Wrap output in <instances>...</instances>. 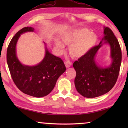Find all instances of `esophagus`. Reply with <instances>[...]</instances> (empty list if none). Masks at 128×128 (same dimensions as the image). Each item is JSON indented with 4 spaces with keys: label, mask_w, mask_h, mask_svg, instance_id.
<instances>
[{
    "label": "esophagus",
    "mask_w": 128,
    "mask_h": 128,
    "mask_svg": "<svg viewBox=\"0 0 128 128\" xmlns=\"http://www.w3.org/2000/svg\"><path fill=\"white\" fill-rule=\"evenodd\" d=\"M65 64H66V68H69V67L72 66V62L70 61H66V62H65Z\"/></svg>",
    "instance_id": "1"
}]
</instances>
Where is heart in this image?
<instances>
[{
	"instance_id": "obj_1",
	"label": "heart",
	"mask_w": 128,
	"mask_h": 128,
	"mask_svg": "<svg viewBox=\"0 0 128 128\" xmlns=\"http://www.w3.org/2000/svg\"><path fill=\"white\" fill-rule=\"evenodd\" d=\"M98 36L86 28L74 29L66 32L62 36L63 42L69 45V51L74 57H81L88 53L95 46L98 41ZM59 49H63V43L59 40L55 42Z\"/></svg>"
}]
</instances>
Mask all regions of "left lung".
<instances>
[{"mask_svg":"<svg viewBox=\"0 0 128 128\" xmlns=\"http://www.w3.org/2000/svg\"><path fill=\"white\" fill-rule=\"evenodd\" d=\"M104 44H108L111 48L112 62L107 67L99 66L94 60L97 52ZM121 57L118 40L109 28L104 27V36L99 45L93 47L73 64L76 72L74 85L77 92L84 97L92 98L111 90L118 80Z\"/></svg>","mask_w":128,"mask_h":128,"instance_id":"8db88e82","label":"left lung"}]
</instances>
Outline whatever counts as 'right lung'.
Instances as JSON below:
<instances>
[{
    "mask_svg": "<svg viewBox=\"0 0 128 128\" xmlns=\"http://www.w3.org/2000/svg\"><path fill=\"white\" fill-rule=\"evenodd\" d=\"M34 30L33 28L25 27L15 34L8 45L7 62L13 81L19 90L30 96L40 98L52 92L66 68L61 58L50 52L45 43V56L40 63L34 66L21 63L16 55L17 42L21 34Z\"/></svg>",
    "mask_w": 128,
    "mask_h": 128,
    "instance_id": "obj_1",
    "label": "right lung"
}]
</instances>
